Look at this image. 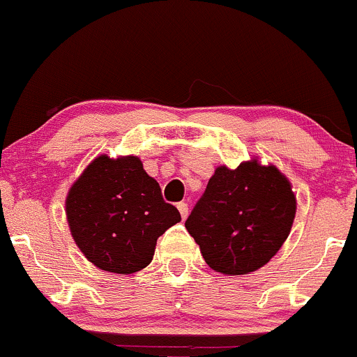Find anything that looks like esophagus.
Wrapping results in <instances>:
<instances>
[{
	"instance_id": "obj_1",
	"label": "esophagus",
	"mask_w": 357,
	"mask_h": 357,
	"mask_svg": "<svg viewBox=\"0 0 357 357\" xmlns=\"http://www.w3.org/2000/svg\"><path fill=\"white\" fill-rule=\"evenodd\" d=\"M177 208H178V211H180V216H182L183 220L187 218V215H189V206H187V203H178L177 204Z\"/></svg>"
}]
</instances>
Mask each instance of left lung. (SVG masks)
<instances>
[{
  "label": "left lung",
  "instance_id": "8db88e82",
  "mask_svg": "<svg viewBox=\"0 0 357 357\" xmlns=\"http://www.w3.org/2000/svg\"><path fill=\"white\" fill-rule=\"evenodd\" d=\"M289 178L275 165L244 161L218 167L185 222L209 268L248 275L268 263L287 241L296 216Z\"/></svg>",
  "mask_w": 357,
  "mask_h": 357
}]
</instances>
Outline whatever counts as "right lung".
I'll list each match as a JSON object with an SVG mask.
<instances>
[{"instance_id": "add662e5", "label": "right lung", "mask_w": 357, "mask_h": 357, "mask_svg": "<svg viewBox=\"0 0 357 357\" xmlns=\"http://www.w3.org/2000/svg\"><path fill=\"white\" fill-rule=\"evenodd\" d=\"M65 211L73 241L99 270L128 275L151 263L156 241L180 222L137 156L101 154L70 187Z\"/></svg>"}]
</instances>
